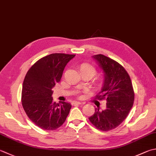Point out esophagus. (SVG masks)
<instances>
[{"label": "esophagus", "instance_id": "esophagus-1", "mask_svg": "<svg viewBox=\"0 0 156 156\" xmlns=\"http://www.w3.org/2000/svg\"><path fill=\"white\" fill-rule=\"evenodd\" d=\"M80 104H84V103L80 102V101H74V102H72V105H80Z\"/></svg>", "mask_w": 156, "mask_h": 156}]
</instances>
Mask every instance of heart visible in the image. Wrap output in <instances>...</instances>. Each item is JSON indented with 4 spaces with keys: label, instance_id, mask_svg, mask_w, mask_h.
Segmentation results:
<instances>
[{
    "label": "heart",
    "instance_id": "obj_1",
    "mask_svg": "<svg viewBox=\"0 0 156 156\" xmlns=\"http://www.w3.org/2000/svg\"><path fill=\"white\" fill-rule=\"evenodd\" d=\"M78 68L81 74L88 75L90 78H92L96 73V68L93 65L88 63H82L80 64ZM93 84L97 88H101L104 84V77L103 76H97L94 79Z\"/></svg>",
    "mask_w": 156,
    "mask_h": 156
}]
</instances>
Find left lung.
Segmentation results:
<instances>
[{"label": "left lung", "mask_w": 156, "mask_h": 156, "mask_svg": "<svg viewBox=\"0 0 156 156\" xmlns=\"http://www.w3.org/2000/svg\"><path fill=\"white\" fill-rule=\"evenodd\" d=\"M103 70L104 84L97 98L106 99V108L88 118L97 129L108 131L118 126L126 118L135 99L130 78L125 69L115 61L99 54L93 56Z\"/></svg>", "instance_id": "1"}]
</instances>
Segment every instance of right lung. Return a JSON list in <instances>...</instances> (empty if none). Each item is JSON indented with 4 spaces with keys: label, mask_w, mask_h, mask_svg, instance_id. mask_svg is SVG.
I'll return each mask as SVG.
<instances>
[{
    "label": "right lung",
    "mask_w": 156,
    "mask_h": 156,
    "mask_svg": "<svg viewBox=\"0 0 156 156\" xmlns=\"http://www.w3.org/2000/svg\"><path fill=\"white\" fill-rule=\"evenodd\" d=\"M75 55L53 53L41 58L27 71L24 78L21 103L32 122L41 129L53 130L66 121L72 105L53 101L52 90L62 78L64 68Z\"/></svg>",
    "instance_id": "1"
}]
</instances>
